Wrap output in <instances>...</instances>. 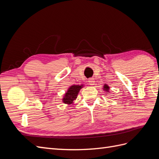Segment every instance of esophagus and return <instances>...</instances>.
Wrapping results in <instances>:
<instances>
[{"instance_id":"esophagus-1","label":"esophagus","mask_w":159,"mask_h":159,"mask_svg":"<svg viewBox=\"0 0 159 159\" xmlns=\"http://www.w3.org/2000/svg\"><path fill=\"white\" fill-rule=\"evenodd\" d=\"M88 83L91 85H93L95 84V80L93 78H90L88 80Z\"/></svg>"}]
</instances>
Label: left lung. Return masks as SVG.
I'll return each instance as SVG.
<instances>
[{
	"instance_id": "left-lung-1",
	"label": "left lung",
	"mask_w": 159,
	"mask_h": 159,
	"mask_svg": "<svg viewBox=\"0 0 159 159\" xmlns=\"http://www.w3.org/2000/svg\"><path fill=\"white\" fill-rule=\"evenodd\" d=\"M109 89H110V87L106 84H105L103 86V89L105 91V93H109L110 92Z\"/></svg>"
}]
</instances>
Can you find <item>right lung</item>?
Returning <instances> with one entry per match:
<instances>
[{
	"label": "right lung",
	"mask_w": 159,
	"mask_h": 159,
	"mask_svg": "<svg viewBox=\"0 0 159 159\" xmlns=\"http://www.w3.org/2000/svg\"><path fill=\"white\" fill-rule=\"evenodd\" d=\"M84 86V85H71L64 95V97L62 98V102L67 105L73 104L74 103V101L78 97L80 89L83 88Z\"/></svg>",
	"instance_id": "right-lung-1"
}]
</instances>
